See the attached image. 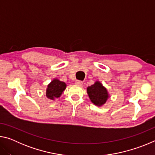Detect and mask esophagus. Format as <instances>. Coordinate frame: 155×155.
<instances>
[{"mask_svg":"<svg viewBox=\"0 0 155 155\" xmlns=\"http://www.w3.org/2000/svg\"><path fill=\"white\" fill-rule=\"evenodd\" d=\"M75 83L77 84V85H79V86H81L83 85V82L81 81H78V80H77L75 81Z\"/></svg>","mask_w":155,"mask_h":155,"instance_id":"obj_1","label":"esophagus"}]
</instances>
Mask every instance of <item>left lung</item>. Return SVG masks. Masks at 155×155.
Segmentation results:
<instances>
[{"label":"left lung","instance_id":"obj_1","mask_svg":"<svg viewBox=\"0 0 155 155\" xmlns=\"http://www.w3.org/2000/svg\"><path fill=\"white\" fill-rule=\"evenodd\" d=\"M87 91L90 101L98 107L105 103L109 97L107 89L99 81H96L94 85L89 86Z\"/></svg>","mask_w":155,"mask_h":155}]
</instances>
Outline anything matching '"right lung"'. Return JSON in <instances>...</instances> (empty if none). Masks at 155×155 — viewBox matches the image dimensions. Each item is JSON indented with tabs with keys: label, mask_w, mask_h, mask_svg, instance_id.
<instances>
[{
	"label": "right lung",
	"mask_w": 155,
	"mask_h": 155,
	"mask_svg": "<svg viewBox=\"0 0 155 155\" xmlns=\"http://www.w3.org/2000/svg\"><path fill=\"white\" fill-rule=\"evenodd\" d=\"M65 88H66V84L57 78H54L47 86L46 97L51 100L59 98Z\"/></svg>",
	"instance_id": "1"
}]
</instances>
